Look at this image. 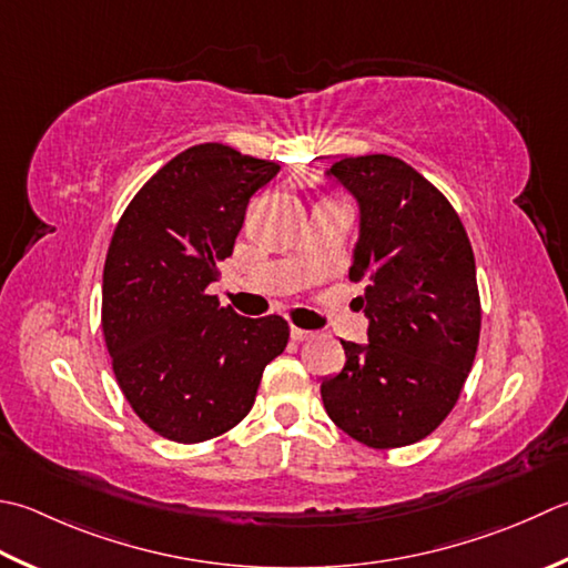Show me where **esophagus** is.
Masks as SVG:
<instances>
[{
  "instance_id": "obj_1",
  "label": "esophagus",
  "mask_w": 568,
  "mask_h": 568,
  "mask_svg": "<svg viewBox=\"0 0 568 568\" xmlns=\"http://www.w3.org/2000/svg\"><path fill=\"white\" fill-rule=\"evenodd\" d=\"M291 337H293L295 342H307V339H313L315 335H313V332H307V329H300V327H291Z\"/></svg>"
}]
</instances>
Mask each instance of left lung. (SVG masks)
I'll use <instances>...</instances> for the list:
<instances>
[{
  "label": "left lung",
  "mask_w": 568,
  "mask_h": 568,
  "mask_svg": "<svg viewBox=\"0 0 568 568\" xmlns=\"http://www.w3.org/2000/svg\"><path fill=\"white\" fill-rule=\"evenodd\" d=\"M359 202L349 281L369 342L320 386L327 416L369 448H404L453 410L480 342V293L468 233L450 202L388 154L344 158L327 172Z\"/></svg>",
  "instance_id": "1"
}]
</instances>
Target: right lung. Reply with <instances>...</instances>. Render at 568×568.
Here are the masks:
<instances>
[{
    "mask_svg": "<svg viewBox=\"0 0 568 568\" xmlns=\"http://www.w3.org/2000/svg\"><path fill=\"white\" fill-rule=\"evenodd\" d=\"M277 172L229 144H194L144 182L113 231L105 347L120 392L162 438L202 443L241 424L291 337L281 315L241 317L206 293L251 196Z\"/></svg>",
    "mask_w": 568,
    "mask_h": 568,
    "instance_id": "add662e5",
    "label": "right lung"
}]
</instances>
